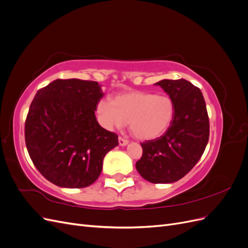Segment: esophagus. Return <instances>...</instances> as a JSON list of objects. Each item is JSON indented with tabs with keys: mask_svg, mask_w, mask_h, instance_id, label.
Returning a JSON list of instances; mask_svg holds the SVG:
<instances>
[{
	"mask_svg": "<svg viewBox=\"0 0 248 248\" xmlns=\"http://www.w3.org/2000/svg\"><path fill=\"white\" fill-rule=\"evenodd\" d=\"M127 144H128V140L123 139V138H121V137L119 138V145H120V146H126Z\"/></svg>",
	"mask_w": 248,
	"mask_h": 248,
	"instance_id": "1",
	"label": "esophagus"
}]
</instances>
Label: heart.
Listing matches in <instances>:
<instances>
[{
    "label": "heart",
    "instance_id": "obj_1",
    "mask_svg": "<svg viewBox=\"0 0 248 248\" xmlns=\"http://www.w3.org/2000/svg\"><path fill=\"white\" fill-rule=\"evenodd\" d=\"M98 121L106 129H120L128 122L133 137L141 140L159 138L174 119L175 108L167 95L131 91L116 95L112 101L100 99L96 106Z\"/></svg>",
    "mask_w": 248,
    "mask_h": 248
}]
</instances>
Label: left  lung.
<instances>
[{
  "instance_id": "left-lung-1",
  "label": "left lung",
  "mask_w": 248,
  "mask_h": 248,
  "mask_svg": "<svg viewBox=\"0 0 248 248\" xmlns=\"http://www.w3.org/2000/svg\"><path fill=\"white\" fill-rule=\"evenodd\" d=\"M174 103L169 129L158 139L141 142L142 156L136 168L151 183H172L183 178L204 153L209 140V118L201 90L186 79H162Z\"/></svg>"
}]
</instances>
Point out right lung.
Wrapping results in <instances>:
<instances>
[{"label": "right lung", "instance_id": "1", "mask_svg": "<svg viewBox=\"0 0 248 248\" xmlns=\"http://www.w3.org/2000/svg\"><path fill=\"white\" fill-rule=\"evenodd\" d=\"M97 81L56 79L36 93L25 124V139L36 169L49 182L84 188L102 170L103 158L118 136L97 122L103 97Z\"/></svg>", "mask_w": 248, "mask_h": 248}]
</instances>
